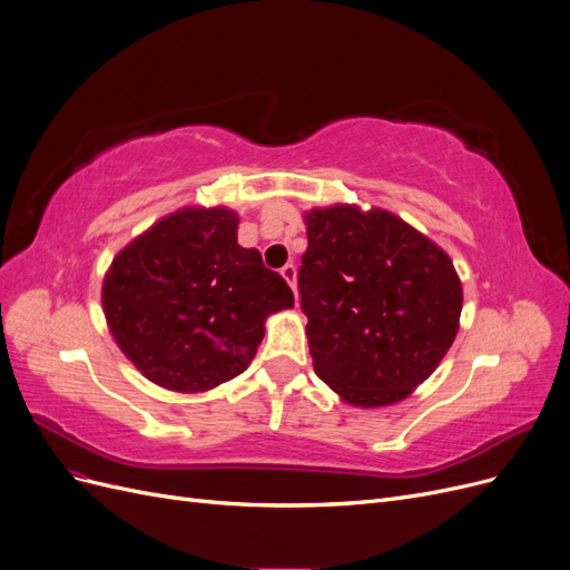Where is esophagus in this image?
<instances>
[{
  "instance_id": "obj_1",
  "label": "esophagus",
  "mask_w": 570,
  "mask_h": 570,
  "mask_svg": "<svg viewBox=\"0 0 570 570\" xmlns=\"http://www.w3.org/2000/svg\"><path fill=\"white\" fill-rule=\"evenodd\" d=\"M281 275L287 281V285L297 292V268H295V264H285L281 268Z\"/></svg>"
}]
</instances>
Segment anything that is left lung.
I'll list each match as a JSON object with an SVG mask.
<instances>
[{"label": "left lung", "instance_id": "8db88e82", "mask_svg": "<svg viewBox=\"0 0 570 570\" xmlns=\"http://www.w3.org/2000/svg\"><path fill=\"white\" fill-rule=\"evenodd\" d=\"M304 223L299 297L316 375L352 406L402 402L459 333L452 258L385 209L335 204Z\"/></svg>", "mask_w": 570, "mask_h": 570}]
</instances>
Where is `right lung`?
<instances>
[{
  "instance_id": "1",
  "label": "right lung",
  "mask_w": 570,
  "mask_h": 570,
  "mask_svg": "<svg viewBox=\"0 0 570 570\" xmlns=\"http://www.w3.org/2000/svg\"><path fill=\"white\" fill-rule=\"evenodd\" d=\"M237 214L187 206L135 237L101 285L109 331L147 381L206 392L243 373L271 314L295 295L256 249L237 245Z\"/></svg>"
}]
</instances>
